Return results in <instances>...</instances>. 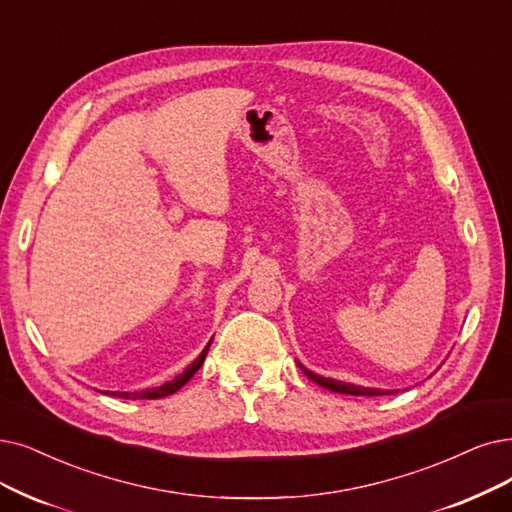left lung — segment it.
I'll return each mask as SVG.
<instances>
[{
  "mask_svg": "<svg viewBox=\"0 0 512 512\" xmlns=\"http://www.w3.org/2000/svg\"><path fill=\"white\" fill-rule=\"evenodd\" d=\"M300 365V363H298ZM300 370L309 376L313 382H317L319 386L327 388V391H334V393H344V395H361V397H378V395H388V391H380V388H365V386H355V384H349V382H338V380H332V378H323V376H317L313 372L306 370V367L300 365ZM391 393H397V391H391Z\"/></svg>",
  "mask_w": 512,
  "mask_h": 512,
  "instance_id": "8db88e82",
  "label": "left lung"
}]
</instances>
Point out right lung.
I'll list each match as a JSON object with an SVG mask.
<instances>
[{
  "label": "right lung",
  "instance_id": "obj_1",
  "mask_svg": "<svg viewBox=\"0 0 512 512\" xmlns=\"http://www.w3.org/2000/svg\"><path fill=\"white\" fill-rule=\"evenodd\" d=\"M210 344H212V340L208 342V346L206 349L201 351V355L187 367L185 372L182 374H178L174 380H170V382H166V384H161V386H155V388H147V391H140V393H107V395H113V397H121V399H161V397H168V395H172V393H176L178 388H182L185 386L191 378H193V374L199 370L201 367V363H203V359H206V355H208V349H210Z\"/></svg>",
  "mask_w": 512,
  "mask_h": 512
}]
</instances>
